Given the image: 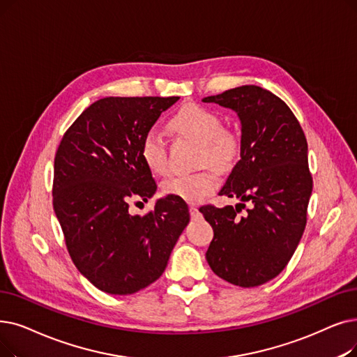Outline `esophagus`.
<instances>
[{"label": "esophagus", "instance_id": "34e87169", "mask_svg": "<svg viewBox=\"0 0 357 357\" xmlns=\"http://www.w3.org/2000/svg\"><path fill=\"white\" fill-rule=\"evenodd\" d=\"M190 213H191V217H197V215H198V208L194 207V206H191V207H190Z\"/></svg>", "mask_w": 357, "mask_h": 357}]
</instances>
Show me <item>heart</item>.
<instances>
[{
	"instance_id": "b5f03b06",
	"label": "heart",
	"mask_w": 357,
	"mask_h": 357,
	"mask_svg": "<svg viewBox=\"0 0 357 357\" xmlns=\"http://www.w3.org/2000/svg\"><path fill=\"white\" fill-rule=\"evenodd\" d=\"M170 128L190 137L203 146V159L215 166H225L235 158L238 142L235 135L223 130V121L214 111L199 105L183 106L170 119ZM140 154L146 166L156 175H165L169 170V159L165 137L151 128L142 142ZM219 185L214 172H199L176 175L163 182L165 195L175 197L187 203H199L207 198Z\"/></svg>"
}]
</instances>
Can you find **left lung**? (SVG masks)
I'll list each match as a JSON object with an SVG mask.
<instances>
[{
    "label": "left lung",
    "instance_id": "left-lung-1",
    "mask_svg": "<svg viewBox=\"0 0 357 357\" xmlns=\"http://www.w3.org/2000/svg\"><path fill=\"white\" fill-rule=\"evenodd\" d=\"M203 102L235 111L242 132L241 160L219 192L241 203L199 208L214 231L207 262L235 286L264 284L284 270L306 226L312 176L305 134L290 107L258 86L230 89ZM246 200L253 207L239 218Z\"/></svg>",
    "mask_w": 357,
    "mask_h": 357
}]
</instances>
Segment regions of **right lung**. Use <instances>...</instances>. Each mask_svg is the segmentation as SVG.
Here are the masks:
<instances>
[{"mask_svg":"<svg viewBox=\"0 0 357 357\" xmlns=\"http://www.w3.org/2000/svg\"><path fill=\"white\" fill-rule=\"evenodd\" d=\"M178 100L103 98L74 121L56 150V219L74 266L102 291L132 294L156 282L190 223L187 203L169 195L146 215L128 213L131 197L147 201L158 190L140 147Z\"/></svg>","mask_w":357,"mask_h":357,"instance_id":"add662e5","label":"right lung"}]
</instances>
